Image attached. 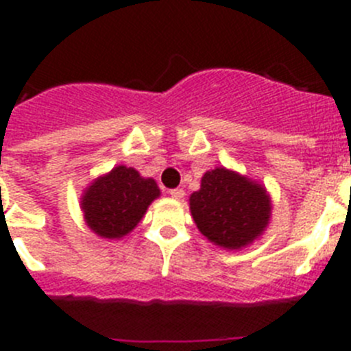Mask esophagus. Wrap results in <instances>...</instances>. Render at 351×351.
Returning <instances> with one entry per match:
<instances>
[{
	"label": "esophagus",
	"mask_w": 351,
	"mask_h": 351,
	"mask_svg": "<svg viewBox=\"0 0 351 351\" xmlns=\"http://www.w3.org/2000/svg\"><path fill=\"white\" fill-rule=\"evenodd\" d=\"M169 193H170V197L178 198V200L184 198V190H182V188H173V190H170Z\"/></svg>",
	"instance_id": "1"
}]
</instances>
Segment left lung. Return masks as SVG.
<instances>
[{
    "instance_id": "8db88e82",
    "label": "left lung",
    "mask_w": 351,
    "mask_h": 351,
    "mask_svg": "<svg viewBox=\"0 0 351 351\" xmlns=\"http://www.w3.org/2000/svg\"><path fill=\"white\" fill-rule=\"evenodd\" d=\"M190 209L198 230L228 250L253 243L271 218V200L262 186L223 167L204 173Z\"/></svg>"
}]
</instances>
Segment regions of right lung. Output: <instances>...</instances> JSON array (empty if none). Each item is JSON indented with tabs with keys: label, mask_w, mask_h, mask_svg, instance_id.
I'll use <instances>...</instances> for the list:
<instances>
[{
	"label": "right lung",
	"mask_w": 351,
	"mask_h": 351,
	"mask_svg": "<svg viewBox=\"0 0 351 351\" xmlns=\"http://www.w3.org/2000/svg\"><path fill=\"white\" fill-rule=\"evenodd\" d=\"M158 195L160 190L153 179L141 178L132 167L119 165L86 190L84 218L100 237L119 239L137 226Z\"/></svg>",
	"instance_id": "obj_1"
}]
</instances>
